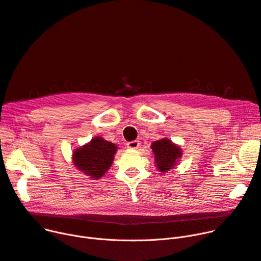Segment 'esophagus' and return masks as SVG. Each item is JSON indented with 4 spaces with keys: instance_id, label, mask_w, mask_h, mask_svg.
I'll use <instances>...</instances> for the list:
<instances>
[{
    "instance_id": "esophagus-1",
    "label": "esophagus",
    "mask_w": 261,
    "mask_h": 261,
    "mask_svg": "<svg viewBox=\"0 0 261 261\" xmlns=\"http://www.w3.org/2000/svg\"><path fill=\"white\" fill-rule=\"evenodd\" d=\"M140 146H141V144H140V142H138V141L129 142V143L127 144V147H128L129 149H133V150L138 149V148H140Z\"/></svg>"
}]
</instances>
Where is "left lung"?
Here are the masks:
<instances>
[{
  "mask_svg": "<svg viewBox=\"0 0 261 261\" xmlns=\"http://www.w3.org/2000/svg\"><path fill=\"white\" fill-rule=\"evenodd\" d=\"M151 149L154 155L155 166L162 173H166L174 168L182 155V150L179 146L166 137L153 142Z\"/></svg>",
  "mask_w": 261,
  "mask_h": 261,
  "instance_id": "8db88e82",
  "label": "left lung"
}]
</instances>
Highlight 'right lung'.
I'll return each instance as SVG.
<instances>
[{"label": "right lung", "instance_id": "1", "mask_svg": "<svg viewBox=\"0 0 261 261\" xmlns=\"http://www.w3.org/2000/svg\"><path fill=\"white\" fill-rule=\"evenodd\" d=\"M117 146L95 136L88 143L73 150L72 162L77 170L91 179H99L111 167Z\"/></svg>", "mask_w": 261, "mask_h": 261}]
</instances>
